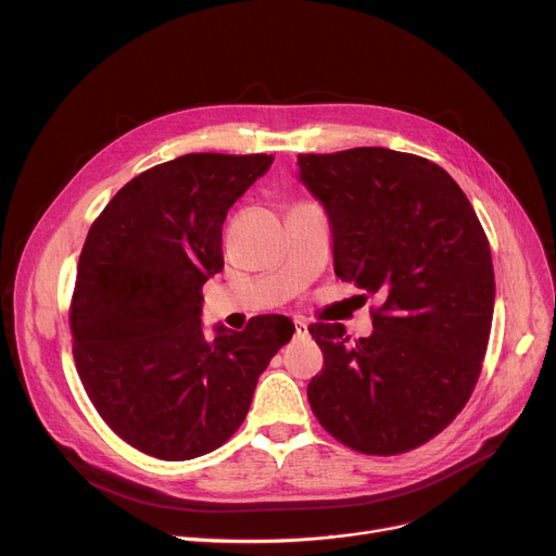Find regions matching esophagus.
Here are the masks:
<instances>
[{"mask_svg": "<svg viewBox=\"0 0 556 556\" xmlns=\"http://www.w3.org/2000/svg\"><path fill=\"white\" fill-rule=\"evenodd\" d=\"M293 334H296V337H307L309 334L307 323L303 318H293Z\"/></svg>", "mask_w": 556, "mask_h": 556, "instance_id": "obj_1", "label": "esophagus"}]
</instances>
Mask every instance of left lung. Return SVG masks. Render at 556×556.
I'll return each instance as SVG.
<instances>
[{"mask_svg": "<svg viewBox=\"0 0 556 556\" xmlns=\"http://www.w3.org/2000/svg\"><path fill=\"white\" fill-rule=\"evenodd\" d=\"M328 213L334 274L383 305L370 337L314 323L323 370L307 386L320 427L368 455L429 442L469 402L492 330L496 280L463 188L438 163L388 148L299 154Z\"/></svg>", "mask_w": 556, "mask_h": 556, "instance_id": "1", "label": "left lung"}]
</instances>
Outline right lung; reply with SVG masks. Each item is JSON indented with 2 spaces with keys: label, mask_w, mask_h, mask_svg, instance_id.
<instances>
[{
  "label": "right lung",
  "mask_w": 556,
  "mask_h": 556,
  "mask_svg": "<svg viewBox=\"0 0 556 556\" xmlns=\"http://www.w3.org/2000/svg\"><path fill=\"white\" fill-rule=\"evenodd\" d=\"M274 154H184L127 181L91 224L72 301L74 358L108 427L159 460L215 451L244 421L257 377L291 339L287 316L202 328L222 271V224Z\"/></svg>",
  "instance_id": "1"
}]
</instances>
